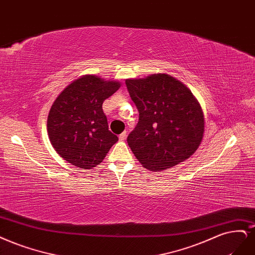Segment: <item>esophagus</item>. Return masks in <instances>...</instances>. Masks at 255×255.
I'll return each mask as SVG.
<instances>
[{"label":"esophagus","mask_w":255,"mask_h":255,"mask_svg":"<svg viewBox=\"0 0 255 255\" xmlns=\"http://www.w3.org/2000/svg\"><path fill=\"white\" fill-rule=\"evenodd\" d=\"M127 138V131L125 130L124 131V133H121L120 135H119V140H120V141H124V140Z\"/></svg>","instance_id":"esophagus-1"}]
</instances>
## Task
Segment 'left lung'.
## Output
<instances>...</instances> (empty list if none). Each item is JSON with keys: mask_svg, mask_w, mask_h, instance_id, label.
<instances>
[{"mask_svg": "<svg viewBox=\"0 0 255 255\" xmlns=\"http://www.w3.org/2000/svg\"><path fill=\"white\" fill-rule=\"evenodd\" d=\"M139 112L128 143L150 171L176 165L195 153L204 137L205 118L188 87L166 74L126 80Z\"/></svg>", "mask_w": 255, "mask_h": 255, "instance_id": "left-lung-1", "label": "left lung"}]
</instances>
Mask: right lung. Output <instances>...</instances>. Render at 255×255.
Listing matches in <instances>:
<instances>
[{
  "label": "right lung",
  "instance_id": "1",
  "mask_svg": "<svg viewBox=\"0 0 255 255\" xmlns=\"http://www.w3.org/2000/svg\"><path fill=\"white\" fill-rule=\"evenodd\" d=\"M120 85L85 75L60 93L48 114L47 133L52 147L64 160L81 169L95 168L118 141L109 129L102 104Z\"/></svg>",
  "mask_w": 255,
  "mask_h": 255
}]
</instances>
